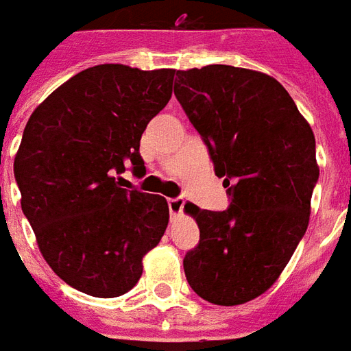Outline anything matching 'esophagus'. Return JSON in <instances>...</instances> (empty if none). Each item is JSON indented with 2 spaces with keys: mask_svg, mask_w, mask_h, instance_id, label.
I'll list each match as a JSON object with an SVG mask.
<instances>
[{
  "mask_svg": "<svg viewBox=\"0 0 351 351\" xmlns=\"http://www.w3.org/2000/svg\"><path fill=\"white\" fill-rule=\"evenodd\" d=\"M182 210H184V199H180V197H176V199H169V212H171V219H173V221L182 215Z\"/></svg>",
  "mask_w": 351,
  "mask_h": 351,
  "instance_id": "obj_1",
  "label": "esophagus"
}]
</instances>
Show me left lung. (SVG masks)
I'll use <instances>...</instances> for the list:
<instances>
[{
  "label": "left lung",
  "mask_w": 351,
  "mask_h": 351,
  "mask_svg": "<svg viewBox=\"0 0 351 351\" xmlns=\"http://www.w3.org/2000/svg\"><path fill=\"white\" fill-rule=\"evenodd\" d=\"M175 96L225 178L223 212L186 202L201 240L184 258L197 295L232 307L279 279L311 217L320 175L307 119L275 77L228 64L178 70Z\"/></svg>",
  "instance_id": "1"
}]
</instances>
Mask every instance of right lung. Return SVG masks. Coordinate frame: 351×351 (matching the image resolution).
Listing matches in <instances>:
<instances>
[{
  "mask_svg": "<svg viewBox=\"0 0 351 351\" xmlns=\"http://www.w3.org/2000/svg\"><path fill=\"white\" fill-rule=\"evenodd\" d=\"M175 69L98 64L38 104L14 156L22 212L37 245L66 285L95 298L136 287L143 256L169 223L167 201L119 186L139 141L173 95Z\"/></svg>",
  "mask_w": 351,
  "mask_h": 351,
  "instance_id": "1",
  "label": "right lung"
}]
</instances>
